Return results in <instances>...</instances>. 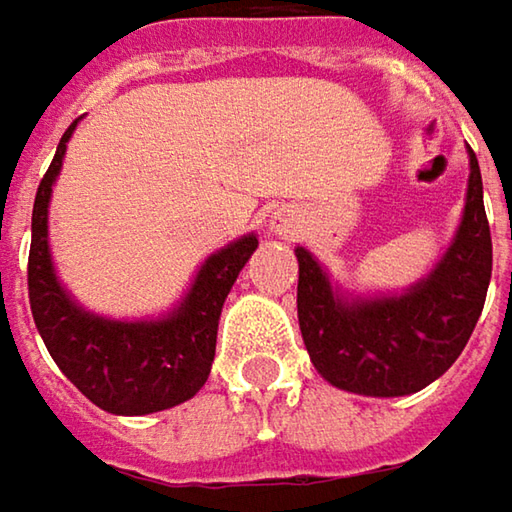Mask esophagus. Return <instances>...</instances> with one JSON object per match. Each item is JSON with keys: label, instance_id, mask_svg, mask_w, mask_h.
Instances as JSON below:
<instances>
[{"label": "esophagus", "instance_id": "esophagus-1", "mask_svg": "<svg viewBox=\"0 0 512 512\" xmlns=\"http://www.w3.org/2000/svg\"><path fill=\"white\" fill-rule=\"evenodd\" d=\"M269 231L278 234V237H293L299 231V213L290 208V205H281L269 213Z\"/></svg>", "mask_w": 512, "mask_h": 512}]
</instances>
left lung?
<instances>
[{
    "instance_id": "1",
    "label": "left lung",
    "mask_w": 512,
    "mask_h": 512,
    "mask_svg": "<svg viewBox=\"0 0 512 512\" xmlns=\"http://www.w3.org/2000/svg\"><path fill=\"white\" fill-rule=\"evenodd\" d=\"M460 225L428 275L401 293H351L296 246L299 328L316 372L337 390L395 398L425 390L466 349L484 310L492 237L475 152Z\"/></svg>"
}]
</instances>
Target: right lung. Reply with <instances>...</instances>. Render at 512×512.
<instances>
[{"label":"right lung","instance_id":"right-lung-1","mask_svg":"<svg viewBox=\"0 0 512 512\" xmlns=\"http://www.w3.org/2000/svg\"><path fill=\"white\" fill-rule=\"evenodd\" d=\"M75 125L78 119L64 131L34 196L28 252L31 316L58 369L96 407L114 416L169 410L205 387L222 304L240 269L255 255L257 234H243L205 257L184 296L166 313L114 319L84 307L61 284L49 249L52 187L61 175Z\"/></svg>","mask_w":512,"mask_h":512}]
</instances>
